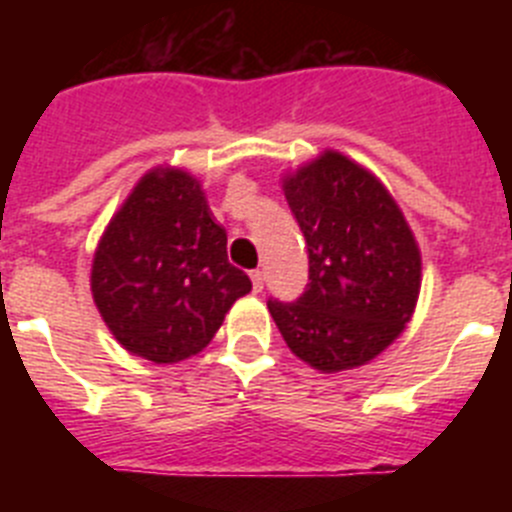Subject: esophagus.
Listing matches in <instances>:
<instances>
[{
    "label": "esophagus",
    "mask_w": 512,
    "mask_h": 512,
    "mask_svg": "<svg viewBox=\"0 0 512 512\" xmlns=\"http://www.w3.org/2000/svg\"><path fill=\"white\" fill-rule=\"evenodd\" d=\"M251 282H253V292H261V289H264V271L261 269L251 271Z\"/></svg>",
    "instance_id": "34e87169"
}]
</instances>
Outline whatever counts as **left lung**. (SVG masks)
<instances>
[{
	"label": "left lung",
	"mask_w": 512,
	"mask_h": 512,
	"mask_svg": "<svg viewBox=\"0 0 512 512\" xmlns=\"http://www.w3.org/2000/svg\"><path fill=\"white\" fill-rule=\"evenodd\" d=\"M310 259L295 302L269 300L289 351L333 374L369 364L410 323L420 295V248L372 171L338 151L282 179Z\"/></svg>",
	"instance_id": "obj_1"
}]
</instances>
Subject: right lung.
<instances>
[{"instance_id": "add662e5", "label": "right lung", "mask_w": 512, "mask_h": 512, "mask_svg": "<svg viewBox=\"0 0 512 512\" xmlns=\"http://www.w3.org/2000/svg\"><path fill=\"white\" fill-rule=\"evenodd\" d=\"M248 292L251 279L228 261V233L202 184L171 166L135 184L94 251L99 315L125 351L153 364L200 354Z\"/></svg>"}]
</instances>
